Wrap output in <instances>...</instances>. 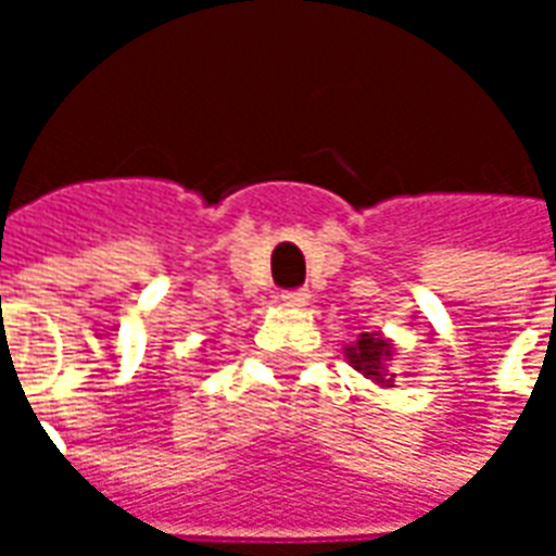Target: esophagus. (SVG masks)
<instances>
[{"instance_id": "esophagus-1", "label": "esophagus", "mask_w": 556, "mask_h": 556, "mask_svg": "<svg viewBox=\"0 0 556 556\" xmlns=\"http://www.w3.org/2000/svg\"><path fill=\"white\" fill-rule=\"evenodd\" d=\"M282 306H291V309H301V306L309 304V291L306 289H289L279 294Z\"/></svg>"}]
</instances>
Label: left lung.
Instances as JSON below:
<instances>
[{
  "instance_id": "left-lung-1",
  "label": "left lung",
  "mask_w": 556,
  "mask_h": 556,
  "mask_svg": "<svg viewBox=\"0 0 556 556\" xmlns=\"http://www.w3.org/2000/svg\"><path fill=\"white\" fill-rule=\"evenodd\" d=\"M349 364L358 372H364L372 382H394V372L388 370V355H391V345L382 340L379 333H361V340L352 349H345Z\"/></svg>"
}]
</instances>
